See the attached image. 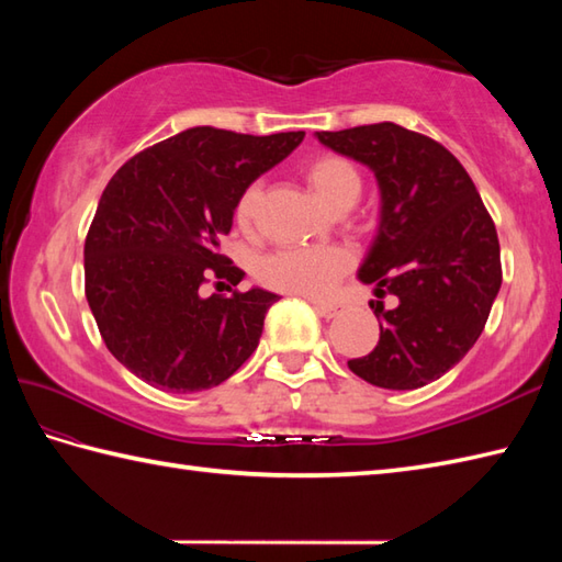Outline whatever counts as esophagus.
<instances>
[{"label":"esophagus","instance_id":"1","mask_svg":"<svg viewBox=\"0 0 562 562\" xmlns=\"http://www.w3.org/2000/svg\"><path fill=\"white\" fill-rule=\"evenodd\" d=\"M314 312H316L318 316H324V318H336L340 308L333 306V304H314Z\"/></svg>","mask_w":562,"mask_h":562}]
</instances>
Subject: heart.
I'll use <instances>...</instances> for the list:
<instances>
[{
  "mask_svg": "<svg viewBox=\"0 0 562 562\" xmlns=\"http://www.w3.org/2000/svg\"><path fill=\"white\" fill-rule=\"evenodd\" d=\"M304 176L314 193L328 207L338 210L355 205L360 195L362 178L355 166L338 154H321L306 161ZM262 200V186L250 183L236 202V222L248 229L254 224ZM352 268V254L340 246H314V248H284L258 262V278L268 288L324 300L336 288V282Z\"/></svg>",
  "mask_w": 562,
  "mask_h": 562,
  "instance_id": "b5f03b06",
  "label": "heart"
}]
</instances>
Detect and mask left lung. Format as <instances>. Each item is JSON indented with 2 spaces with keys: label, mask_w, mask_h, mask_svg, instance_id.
Wrapping results in <instances>:
<instances>
[{
  "label": "left lung",
  "mask_w": 562,
  "mask_h": 562,
  "mask_svg": "<svg viewBox=\"0 0 562 562\" xmlns=\"http://www.w3.org/2000/svg\"><path fill=\"white\" fill-rule=\"evenodd\" d=\"M314 137L374 173L379 226L357 278L398 300L372 302L379 342L348 367L381 389H420L481 338L503 284L495 224L471 176L435 139L393 123Z\"/></svg>",
  "instance_id": "8db88e82"
}]
</instances>
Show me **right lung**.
Listing matches in <instances>:
<instances>
[{
	"label": "right lung",
	"mask_w": 562,
	"mask_h": 562,
	"mask_svg": "<svg viewBox=\"0 0 562 562\" xmlns=\"http://www.w3.org/2000/svg\"><path fill=\"white\" fill-rule=\"evenodd\" d=\"M302 139V130L254 137L190 127L115 171L83 244V278L105 348L127 372L154 389L195 393L254 355L280 296L260 288L202 296L200 288L212 274L244 280L222 256V236L244 190Z\"/></svg>",
	"instance_id": "right-lung-1"
}]
</instances>
